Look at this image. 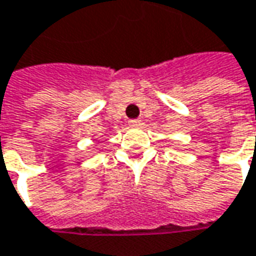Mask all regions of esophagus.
<instances>
[{"label":"esophagus","instance_id":"34e87169","mask_svg":"<svg viewBox=\"0 0 256 256\" xmlns=\"http://www.w3.org/2000/svg\"><path fill=\"white\" fill-rule=\"evenodd\" d=\"M128 125H130L131 128L140 126V125H141V120H130V121H128Z\"/></svg>","mask_w":256,"mask_h":256}]
</instances>
